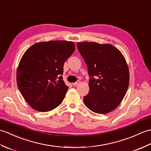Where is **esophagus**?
I'll use <instances>...</instances> for the list:
<instances>
[{
    "label": "esophagus",
    "instance_id": "1",
    "mask_svg": "<svg viewBox=\"0 0 151 151\" xmlns=\"http://www.w3.org/2000/svg\"><path fill=\"white\" fill-rule=\"evenodd\" d=\"M80 84H81V81H78L77 82H75V83H73V85L74 86H76L79 85Z\"/></svg>",
    "mask_w": 151,
    "mask_h": 151
}]
</instances>
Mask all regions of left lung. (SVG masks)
Instances as JSON below:
<instances>
[{"label":"left lung","instance_id":"1","mask_svg":"<svg viewBox=\"0 0 151 151\" xmlns=\"http://www.w3.org/2000/svg\"><path fill=\"white\" fill-rule=\"evenodd\" d=\"M78 50L88 66L89 91L84 97L86 106L95 113L114 110L123 101L129 84L126 60L110 44L78 42Z\"/></svg>","mask_w":151,"mask_h":151}]
</instances>
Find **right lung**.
<instances>
[{"label": "right lung", "mask_w": 151, "mask_h": 151, "mask_svg": "<svg viewBox=\"0 0 151 151\" xmlns=\"http://www.w3.org/2000/svg\"><path fill=\"white\" fill-rule=\"evenodd\" d=\"M75 49L72 41H42L28 48L22 56L17 84L34 110L49 111L62 103L69 88L62 79L63 65Z\"/></svg>", "instance_id": "add662e5"}]
</instances>
